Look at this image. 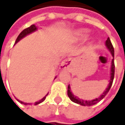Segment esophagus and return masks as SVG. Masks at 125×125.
<instances>
[{
  "label": "esophagus",
  "instance_id": "34e87169",
  "mask_svg": "<svg viewBox=\"0 0 125 125\" xmlns=\"http://www.w3.org/2000/svg\"><path fill=\"white\" fill-rule=\"evenodd\" d=\"M73 59L71 58H67L64 59L63 61L61 63L60 65V69L61 70H68L71 67L73 63Z\"/></svg>",
  "mask_w": 125,
  "mask_h": 125
}]
</instances>
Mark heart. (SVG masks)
<instances>
[{
    "label": "heart",
    "mask_w": 125,
    "mask_h": 125,
    "mask_svg": "<svg viewBox=\"0 0 125 125\" xmlns=\"http://www.w3.org/2000/svg\"><path fill=\"white\" fill-rule=\"evenodd\" d=\"M89 31L86 29H78L73 33L72 37L74 40H79L85 39L88 36Z\"/></svg>",
    "instance_id": "heart-1"
}]
</instances>
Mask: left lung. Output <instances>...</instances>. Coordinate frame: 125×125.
Instances as JSON below:
<instances>
[{"instance_id":"left-lung-1","label":"left lung","mask_w":125,"mask_h":125,"mask_svg":"<svg viewBox=\"0 0 125 125\" xmlns=\"http://www.w3.org/2000/svg\"><path fill=\"white\" fill-rule=\"evenodd\" d=\"M105 46L108 50V51L111 52V55L113 57V58L111 60V70H110V80H109V83H108L107 88L105 89V90L103 92V93L99 97L95 98V99L92 100H85L80 99L77 96L74 95V94L71 92L70 86L69 85L68 86V89H67V95L70 97V99L73 102H74L75 103H77V104L81 105H83V106H92V105H94L97 104V103H99L100 100H102L105 97V96L108 94V92H109V90H110V89L111 87L113 81H114V70H115V67H114V50L113 45H112V44H111V40H110L109 38H108L107 40L105 41Z\"/></svg>"}]
</instances>
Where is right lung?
I'll return each instance as SVG.
<instances>
[{
  "label": "right lung",
  "mask_w": 125,
  "mask_h": 125,
  "mask_svg": "<svg viewBox=\"0 0 125 125\" xmlns=\"http://www.w3.org/2000/svg\"><path fill=\"white\" fill-rule=\"evenodd\" d=\"M38 30V27L36 26V25H35L34 24L33 25H31L30 27H28V28H25V29H24L20 34H19V36H17V39H16V42H15V44H17L18 42H20L21 39H22L24 37H25L26 36H28V35H29V34H31V33H33V32H35V31H36ZM56 78V77H55V78L54 79H55ZM48 94H47L42 99H41L40 100H39V101H37V102H35L34 103V105H38V104H40L41 103H42L44 100H45V98H46V96ZM17 100L18 101V102H20V103H22V104H23V105H32V103H24V102H22V101H21V100H17Z\"/></svg>",
  "instance_id": "add662e5"
}]
</instances>
